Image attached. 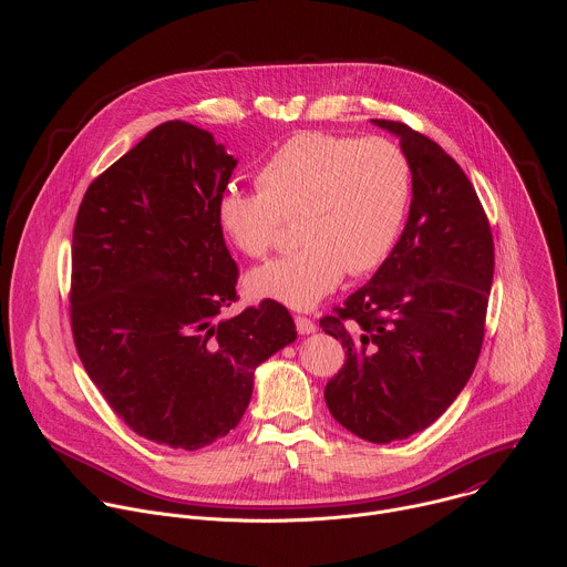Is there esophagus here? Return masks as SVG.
<instances>
[{
	"label": "esophagus",
	"mask_w": 567,
	"mask_h": 567,
	"mask_svg": "<svg viewBox=\"0 0 567 567\" xmlns=\"http://www.w3.org/2000/svg\"><path fill=\"white\" fill-rule=\"evenodd\" d=\"M296 330H298V334L307 337V334L316 332V326H313V320H309L307 316H296Z\"/></svg>",
	"instance_id": "esophagus-1"
}]
</instances>
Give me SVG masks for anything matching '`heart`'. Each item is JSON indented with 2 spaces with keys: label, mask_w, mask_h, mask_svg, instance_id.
Wrapping results in <instances>:
<instances>
[{
  "label": "heart",
  "mask_w": 567,
  "mask_h": 567,
  "mask_svg": "<svg viewBox=\"0 0 567 567\" xmlns=\"http://www.w3.org/2000/svg\"><path fill=\"white\" fill-rule=\"evenodd\" d=\"M413 199L411 161L396 143L368 136L300 132L258 171V190L226 188L217 224L249 258H265L296 219L302 245L247 276V291L311 309L346 274L381 267L401 237Z\"/></svg>",
  "instance_id": "heart-1"
}]
</instances>
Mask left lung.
Instances as JSON below:
<instances>
[{"mask_svg": "<svg viewBox=\"0 0 567 567\" xmlns=\"http://www.w3.org/2000/svg\"><path fill=\"white\" fill-rule=\"evenodd\" d=\"M413 168L409 221L368 285L320 320L346 365L326 385L334 420L388 444L431 426L466 385L480 357L494 280V237L464 171L429 136L396 121Z\"/></svg>", "mask_w": 567, "mask_h": 567, "instance_id": "8db88e82", "label": "left lung"}]
</instances>
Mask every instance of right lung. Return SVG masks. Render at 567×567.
Listing matches in <instances>:
<instances>
[{"label": "right lung", "mask_w": 567, "mask_h": 567, "mask_svg": "<svg viewBox=\"0 0 567 567\" xmlns=\"http://www.w3.org/2000/svg\"><path fill=\"white\" fill-rule=\"evenodd\" d=\"M237 158L186 121L154 127L87 188L71 241L80 361L141 437L195 451L245 415L256 368L296 341L262 300L224 318L237 282L217 199Z\"/></svg>", "instance_id": "obj_1"}]
</instances>
